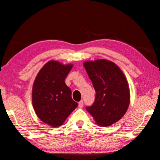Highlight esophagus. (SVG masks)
<instances>
[{
  "instance_id": "obj_1",
  "label": "esophagus",
  "mask_w": 160,
  "mask_h": 160,
  "mask_svg": "<svg viewBox=\"0 0 160 160\" xmlns=\"http://www.w3.org/2000/svg\"><path fill=\"white\" fill-rule=\"evenodd\" d=\"M78 107H79L80 108H82L83 107V101L81 100L79 102V103H78Z\"/></svg>"
}]
</instances>
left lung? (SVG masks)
Returning a JSON list of instances; mask_svg holds the SVG:
<instances>
[{
	"mask_svg": "<svg viewBox=\"0 0 160 160\" xmlns=\"http://www.w3.org/2000/svg\"><path fill=\"white\" fill-rule=\"evenodd\" d=\"M96 92L95 101L86 110L100 127H109L125 115L130 102L128 82L115 62L105 59L83 62Z\"/></svg>",
	"mask_w": 160,
	"mask_h": 160,
	"instance_id": "1",
	"label": "left lung"
}]
</instances>
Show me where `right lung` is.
Returning <instances> with one entry per match:
<instances>
[{
    "instance_id": "add662e5",
    "label": "right lung",
    "mask_w": 160,
    "mask_h": 160,
    "mask_svg": "<svg viewBox=\"0 0 160 160\" xmlns=\"http://www.w3.org/2000/svg\"><path fill=\"white\" fill-rule=\"evenodd\" d=\"M73 67L50 60L38 73L32 89V102L35 112L44 123L61 126L78 104L72 100L71 90L65 80Z\"/></svg>"
}]
</instances>
